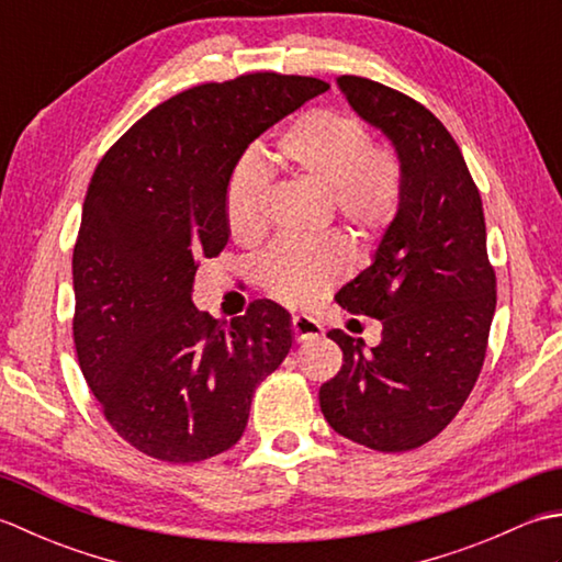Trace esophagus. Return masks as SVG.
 Here are the masks:
<instances>
[{"label": "esophagus", "instance_id": "esophagus-1", "mask_svg": "<svg viewBox=\"0 0 562 562\" xmlns=\"http://www.w3.org/2000/svg\"><path fill=\"white\" fill-rule=\"evenodd\" d=\"M292 333H294L296 342H304V340L318 338L321 333H324V326H321L318 321L312 318V316H294L292 318Z\"/></svg>", "mask_w": 562, "mask_h": 562}]
</instances>
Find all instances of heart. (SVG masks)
<instances>
[{"label": "heart", "mask_w": 562, "mask_h": 562, "mask_svg": "<svg viewBox=\"0 0 562 562\" xmlns=\"http://www.w3.org/2000/svg\"><path fill=\"white\" fill-rule=\"evenodd\" d=\"M278 164L294 181L326 190L330 212L355 234H374L393 220L401 200V171L391 154L369 149L360 117L314 109L302 113L278 139ZM268 181L260 164L244 161L226 188L224 214L238 244H250L266 229ZM345 270L336 244L278 246L260 260V282L284 304H312Z\"/></svg>", "instance_id": "heart-1"}]
</instances>
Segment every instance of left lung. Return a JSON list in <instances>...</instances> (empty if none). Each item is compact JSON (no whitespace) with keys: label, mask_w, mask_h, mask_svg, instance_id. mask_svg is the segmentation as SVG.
Segmentation results:
<instances>
[{"label":"left lung","mask_w":562,"mask_h":562,"mask_svg":"<svg viewBox=\"0 0 562 562\" xmlns=\"http://www.w3.org/2000/svg\"><path fill=\"white\" fill-rule=\"evenodd\" d=\"M338 87L396 149L401 200L372 266L336 294L350 314L381 321V342L364 350L330 330L342 367L318 401L338 435L408 451L453 420L483 369L497 304L483 202L459 145L423 103L364 77L342 75Z\"/></svg>","instance_id":"obj_1"}]
</instances>
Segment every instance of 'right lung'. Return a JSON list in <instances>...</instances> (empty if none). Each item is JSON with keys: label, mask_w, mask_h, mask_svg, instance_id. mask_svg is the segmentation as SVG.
<instances>
[{"label": "right lung", "mask_w": 562, "mask_h": 562, "mask_svg": "<svg viewBox=\"0 0 562 562\" xmlns=\"http://www.w3.org/2000/svg\"><path fill=\"white\" fill-rule=\"evenodd\" d=\"M326 89L274 71L200 83L139 117L91 176L71 256L77 360L105 420L151 459L232 449L292 348L280 304L226 324L190 292L200 260L229 241L224 200L246 147Z\"/></svg>", "instance_id": "1"}]
</instances>
